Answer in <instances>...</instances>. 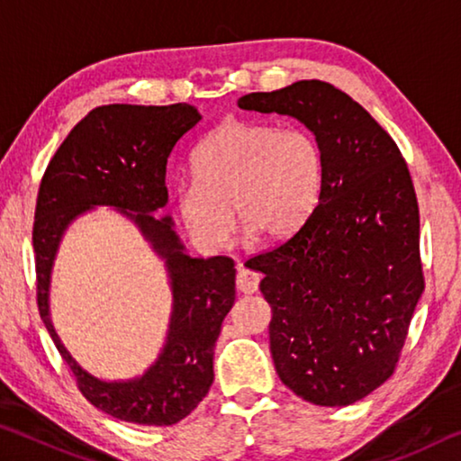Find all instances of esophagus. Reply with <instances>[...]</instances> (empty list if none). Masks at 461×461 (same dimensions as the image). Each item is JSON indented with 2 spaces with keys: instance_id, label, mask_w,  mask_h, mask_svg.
<instances>
[{
  "instance_id": "esophagus-1",
  "label": "esophagus",
  "mask_w": 461,
  "mask_h": 461,
  "mask_svg": "<svg viewBox=\"0 0 461 461\" xmlns=\"http://www.w3.org/2000/svg\"><path fill=\"white\" fill-rule=\"evenodd\" d=\"M258 285H260V275H258V272L249 270V268H246V267H241V268L238 270L236 286H238L240 293L252 294V293L258 291Z\"/></svg>"
}]
</instances>
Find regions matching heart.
<instances>
[{"label":"heart","instance_id":"heart-1","mask_svg":"<svg viewBox=\"0 0 461 461\" xmlns=\"http://www.w3.org/2000/svg\"><path fill=\"white\" fill-rule=\"evenodd\" d=\"M193 178L175 189V207L194 244L221 249L236 217L264 240H285L315 212L323 189V150L305 128L225 120L191 156Z\"/></svg>","mask_w":461,"mask_h":461}]
</instances>
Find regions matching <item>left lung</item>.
<instances>
[{"mask_svg": "<svg viewBox=\"0 0 461 461\" xmlns=\"http://www.w3.org/2000/svg\"><path fill=\"white\" fill-rule=\"evenodd\" d=\"M238 105L291 115L321 144L315 212L248 264L264 275L278 378L303 401L348 407L394 374L425 288L409 167L380 123L330 83L296 81Z\"/></svg>", "mask_w": 461, "mask_h": 461, "instance_id": "1", "label": "left lung"}]
</instances>
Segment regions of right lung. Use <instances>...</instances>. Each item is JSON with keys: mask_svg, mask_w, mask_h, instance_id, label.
<instances>
[{"mask_svg": "<svg viewBox=\"0 0 461 461\" xmlns=\"http://www.w3.org/2000/svg\"><path fill=\"white\" fill-rule=\"evenodd\" d=\"M201 115L189 104L101 105L65 138L44 170L36 199L32 244L36 301L54 346L93 407L128 423L168 427L185 419L213 384V349L236 299V268L228 256L191 258L170 217H154L168 201L167 160ZM97 204L118 208L166 258L174 313L167 343L140 379L107 383L85 373L61 346L50 321L48 288L61 233Z\"/></svg>", "mask_w": 461, "mask_h": 461, "instance_id": "1", "label": "right lung"}]
</instances>
